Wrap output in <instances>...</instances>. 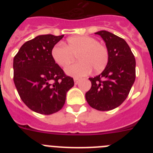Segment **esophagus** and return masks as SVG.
Returning a JSON list of instances; mask_svg holds the SVG:
<instances>
[{
  "mask_svg": "<svg viewBox=\"0 0 153 153\" xmlns=\"http://www.w3.org/2000/svg\"><path fill=\"white\" fill-rule=\"evenodd\" d=\"M74 83H75V84H78V83H79V79H78V78H74Z\"/></svg>",
  "mask_w": 153,
  "mask_h": 153,
  "instance_id": "obj_1",
  "label": "esophagus"
}]
</instances>
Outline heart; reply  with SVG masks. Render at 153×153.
<instances>
[{"label":"heart","instance_id":"b5f03b06","mask_svg":"<svg viewBox=\"0 0 153 153\" xmlns=\"http://www.w3.org/2000/svg\"><path fill=\"white\" fill-rule=\"evenodd\" d=\"M77 54L79 62L65 69L66 74L76 78L83 77L92 71L98 73L105 69L109 61L108 50L97 39L89 36H74L66 44H58L52 48L51 55L60 67H67Z\"/></svg>","mask_w":153,"mask_h":153}]
</instances>
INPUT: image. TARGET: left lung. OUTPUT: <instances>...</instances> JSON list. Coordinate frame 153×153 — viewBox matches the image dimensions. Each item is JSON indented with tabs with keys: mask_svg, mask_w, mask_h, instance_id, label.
I'll list each match as a JSON object with an SVG mask.
<instances>
[{
	"mask_svg": "<svg viewBox=\"0 0 153 153\" xmlns=\"http://www.w3.org/2000/svg\"><path fill=\"white\" fill-rule=\"evenodd\" d=\"M106 43L109 61L100 75L89 78L90 90L86 100L92 108L108 111L123 102L136 79V60L125 40L106 30L98 31Z\"/></svg>",
	"mask_w": 153,
	"mask_h": 153,
	"instance_id": "8db88e82",
	"label": "left lung"
}]
</instances>
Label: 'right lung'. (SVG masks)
I'll use <instances>...</instances> for the list:
<instances>
[{"mask_svg": "<svg viewBox=\"0 0 153 153\" xmlns=\"http://www.w3.org/2000/svg\"><path fill=\"white\" fill-rule=\"evenodd\" d=\"M64 35H39L24 43L13 58V82L28 108L50 115L62 109L74 79L65 75L51 55Z\"/></svg>", "mask_w": 153, "mask_h": 153, "instance_id": "1", "label": "right lung"}]
</instances>
